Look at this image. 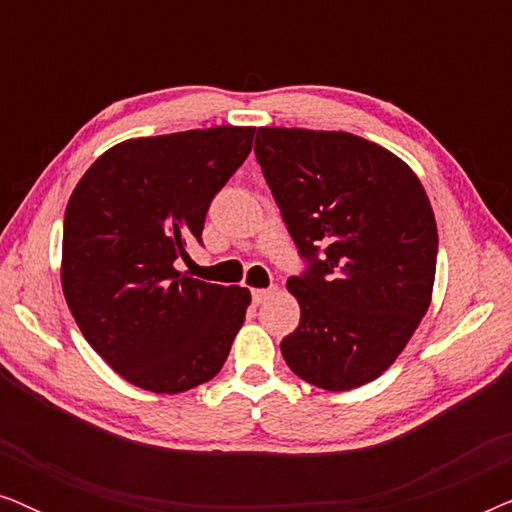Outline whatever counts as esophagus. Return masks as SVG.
<instances>
[{
  "label": "esophagus",
  "instance_id": "34e87169",
  "mask_svg": "<svg viewBox=\"0 0 512 512\" xmlns=\"http://www.w3.org/2000/svg\"><path fill=\"white\" fill-rule=\"evenodd\" d=\"M275 291H277V286H270V289H254V291H251V300H254L256 305H261V303H265V300H268Z\"/></svg>",
  "mask_w": 512,
  "mask_h": 512
}]
</instances>
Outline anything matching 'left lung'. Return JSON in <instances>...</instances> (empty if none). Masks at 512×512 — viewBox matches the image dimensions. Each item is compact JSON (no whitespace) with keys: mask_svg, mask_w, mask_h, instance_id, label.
<instances>
[{"mask_svg":"<svg viewBox=\"0 0 512 512\" xmlns=\"http://www.w3.org/2000/svg\"><path fill=\"white\" fill-rule=\"evenodd\" d=\"M256 160L307 268L289 277L298 377L347 391L380 377L429 310L438 230L417 174L349 132L258 128Z\"/></svg>","mask_w":512,"mask_h":512,"instance_id":"obj_1","label":"left lung"}]
</instances>
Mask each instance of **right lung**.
<instances>
[{"label": "right lung", "mask_w": 512, "mask_h": 512, "mask_svg": "<svg viewBox=\"0 0 512 512\" xmlns=\"http://www.w3.org/2000/svg\"><path fill=\"white\" fill-rule=\"evenodd\" d=\"M254 132L219 125L128 139L88 167L67 202V305L90 347L135 387L181 394L228 359L249 289L181 275L174 261L202 244L207 209Z\"/></svg>", "instance_id": "add662e5"}]
</instances>
